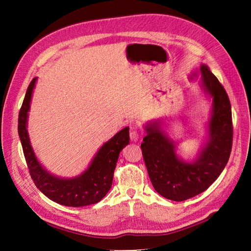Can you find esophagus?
<instances>
[{
    "instance_id": "esophagus-1",
    "label": "esophagus",
    "mask_w": 251,
    "mask_h": 251,
    "mask_svg": "<svg viewBox=\"0 0 251 251\" xmlns=\"http://www.w3.org/2000/svg\"><path fill=\"white\" fill-rule=\"evenodd\" d=\"M130 138H131V141H133V142L138 141L139 140V134L136 131H133L130 134Z\"/></svg>"
}]
</instances>
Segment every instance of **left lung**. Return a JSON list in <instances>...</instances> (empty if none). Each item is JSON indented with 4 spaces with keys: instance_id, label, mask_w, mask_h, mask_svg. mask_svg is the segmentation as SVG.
<instances>
[{
    "instance_id": "8db88e82",
    "label": "left lung",
    "mask_w": 251,
    "mask_h": 251,
    "mask_svg": "<svg viewBox=\"0 0 251 251\" xmlns=\"http://www.w3.org/2000/svg\"><path fill=\"white\" fill-rule=\"evenodd\" d=\"M210 101L204 128L206 136L197 155L189 160L177 153V142L166 133L162 118L143 125L147 136L142 155L155 191L173 201H184L203 193L214 183L226 166L232 146L231 105L228 95L207 65L201 64L189 74Z\"/></svg>"
}]
</instances>
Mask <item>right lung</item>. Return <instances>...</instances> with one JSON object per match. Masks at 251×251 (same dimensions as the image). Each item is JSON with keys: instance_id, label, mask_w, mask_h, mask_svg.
Returning <instances> with one entry per match:
<instances>
[{"instance_id": "add662e5", "label": "right lung", "mask_w": 251, "mask_h": 251, "mask_svg": "<svg viewBox=\"0 0 251 251\" xmlns=\"http://www.w3.org/2000/svg\"><path fill=\"white\" fill-rule=\"evenodd\" d=\"M37 77L27 89L19 114V136L31 178L36 187L53 202L71 207H81L100 202L112 186L119 153L130 142L128 126L117 132L98 149L88 168L72 178L50 173L36 157L28 133V116Z\"/></svg>"}]
</instances>
